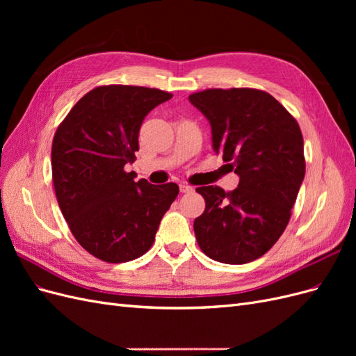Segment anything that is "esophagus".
<instances>
[{
    "mask_svg": "<svg viewBox=\"0 0 356 356\" xmlns=\"http://www.w3.org/2000/svg\"><path fill=\"white\" fill-rule=\"evenodd\" d=\"M179 190H181V193H191L193 187L188 184H179Z\"/></svg>",
    "mask_w": 356,
    "mask_h": 356,
    "instance_id": "esophagus-1",
    "label": "esophagus"
}]
</instances>
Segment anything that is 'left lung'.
Instances as JSON below:
<instances>
[{
	"label": "left lung",
	"instance_id": "obj_1",
	"mask_svg": "<svg viewBox=\"0 0 356 356\" xmlns=\"http://www.w3.org/2000/svg\"><path fill=\"white\" fill-rule=\"evenodd\" d=\"M188 99L209 120L213 149L241 178L232 191L196 188L204 199V211L193 224L196 241L215 261H254L281 238L303 182L300 126L264 90L207 89Z\"/></svg>",
	"mask_w": 356,
	"mask_h": 356
}]
</instances>
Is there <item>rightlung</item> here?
Returning a JSON list of instances; mask_svg holds the SVG:
<instances>
[{
    "instance_id": "add662e5",
    "label": "right lung",
    "mask_w": 356,
    "mask_h": 356,
    "mask_svg": "<svg viewBox=\"0 0 356 356\" xmlns=\"http://www.w3.org/2000/svg\"><path fill=\"white\" fill-rule=\"evenodd\" d=\"M172 93L143 86H98L58 126L51 144L56 199L77 242L106 263H126L152 248L159 224L179 193L175 182L134 181L145 115Z\"/></svg>"
}]
</instances>
